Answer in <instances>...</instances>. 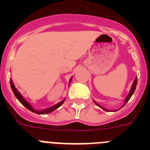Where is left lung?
<instances>
[{
  "label": "left lung",
  "instance_id": "8db88e82",
  "mask_svg": "<svg viewBox=\"0 0 150 150\" xmlns=\"http://www.w3.org/2000/svg\"><path fill=\"white\" fill-rule=\"evenodd\" d=\"M137 78L136 77V78H135V79H134V81L133 85H132V89H131V91H130L129 94H128V96H127V98H126V99H125V103H127V102H128V100H129V99L131 98V97L132 96V95H133L134 92L135 88H136V86H137ZM95 104H97V105H98V106H99V107H101V108H102V109H103V110H106V111H108V110H106V109H104V107H102L101 106L98 105V104H97L96 102H95Z\"/></svg>",
  "mask_w": 150,
  "mask_h": 150
}]
</instances>
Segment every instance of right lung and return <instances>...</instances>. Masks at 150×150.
Here are the masks:
<instances>
[{"label": "right lung", "mask_w": 150, "mask_h": 150, "mask_svg": "<svg viewBox=\"0 0 150 150\" xmlns=\"http://www.w3.org/2000/svg\"><path fill=\"white\" fill-rule=\"evenodd\" d=\"M71 80H70V82H71ZM10 86H11L12 90H13V93H14L15 96L16 97V98L19 100V102H20L21 104H22L24 107H25L27 109L29 110H30L31 112H35V113H37V114H46V113H49V112H52V111H54L55 110H56L57 108H59V107H60L62 104H63L64 101V100H63L62 101H61L60 103H59L58 104H56V105L53 106V107H50V108L44 110H42V111L35 110L33 109L32 107H31V106L29 104L28 102L26 101V100H25L23 98H22V96L20 95V93L18 92V90L15 88V86H14V85H13V82H12L11 79L10 80Z\"/></svg>", "instance_id": "right-lung-1"}]
</instances>
